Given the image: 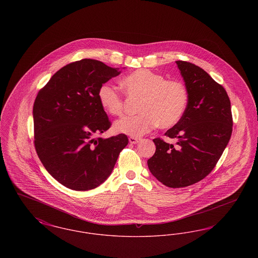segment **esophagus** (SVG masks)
Segmentation results:
<instances>
[{"label": "esophagus", "instance_id": "34e87169", "mask_svg": "<svg viewBox=\"0 0 258 258\" xmlns=\"http://www.w3.org/2000/svg\"><path fill=\"white\" fill-rule=\"evenodd\" d=\"M128 140H130V143H132V144H137V143H139L140 142V140H141V138H138V137H130L128 138Z\"/></svg>", "mask_w": 258, "mask_h": 258}]
</instances>
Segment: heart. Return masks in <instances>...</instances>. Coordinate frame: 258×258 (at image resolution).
Returning a JSON list of instances; mask_svg holds the SVG:
<instances>
[{
	"instance_id": "heart-1",
	"label": "heart",
	"mask_w": 258,
	"mask_h": 258,
	"mask_svg": "<svg viewBox=\"0 0 258 258\" xmlns=\"http://www.w3.org/2000/svg\"><path fill=\"white\" fill-rule=\"evenodd\" d=\"M122 83L128 97L141 98L138 105L141 113L117 121L114 125L117 133L138 137L158 124L162 128L171 127L184 116L188 103V91L184 82L167 80L162 74L141 69L124 76ZM98 97L106 112L113 116L123 114V96L116 87L103 83Z\"/></svg>"
}]
</instances>
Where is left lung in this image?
Wrapping results in <instances>:
<instances>
[{
    "label": "left lung",
    "mask_w": 258,
    "mask_h": 258,
    "mask_svg": "<svg viewBox=\"0 0 258 258\" xmlns=\"http://www.w3.org/2000/svg\"><path fill=\"white\" fill-rule=\"evenodd\" d=\"M188 91L182 119L164 135L177 138V148L160 137L147 161L151 173L169 187H184L215 168L232 134L230 99L221 84L195 63L176 61Z\"/></svg>",
    "instance_id": "1"
}]
</instances>
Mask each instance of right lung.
<instances>
[{
  "instance_id": "obj_1",
  "label": "right lung",
  "mask_w": 258,
  "mask_h": 258,
  "mask_svg": "<svg viewBox=\"0 0 258 258\" xmlns=\"http://www.w3.org/2000/svg\"><path fill=\"white\" fill-rule=\"evenodd\" d=\"M120 74L102 61L82 59L54 74L34 103V143L45 169L60 184L89 190L111 174L125 135H100L111 126L98 101V89Z\"/></svg>"
}]
</instances>
